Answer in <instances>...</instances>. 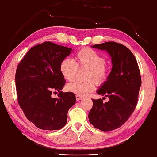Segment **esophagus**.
Masks as SVG:
<instances>
[{
	"instance_id": "esophagus-1",
	"label": "esophagus",
	"mask_w": 157,
	"mask_h": 157,
	"mask_svg": "<svg viewBox=\"0 0 157 157\" xmlns=\"http://www.w3.org/2000/svg\"><path fill=\"white\" fill-rule=\"evenodd\" d=\"M82 98H83V97L82 96H81V95H76V100H78V101H79V100H82Z\"/></svg>"
}]
</instances>
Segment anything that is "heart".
<instances>
[{
	"mask_svg": "<svg viewBox=\"0 0 157 157\" xmlns=\"http://www.w3.org/2000/svg\"><path fill=\"white\" fill-rule=\"evenodd\" d=\"M75 63L70 58H65L60 63V72L68 81L75 79L78 66L89 68L87 79H94L98 84H102L107 80L109 73V68L106 64V59L103 55L89 48H83L77 53ZM95 89L94 82L90 79L86 82L75 81L68 84L69 91L79 95H85Z\"/></svg>",
	"mask_w": 157,
	"mask_h": 157,
	"instance_id": "1",
	"label": "heart"
}]
</instances>
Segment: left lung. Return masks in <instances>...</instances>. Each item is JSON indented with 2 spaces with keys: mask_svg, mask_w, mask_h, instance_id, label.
I'll return each instance as SVG.
<instances>
[{
  "mask_svg": "<svg viewBox=\"0 0 157 157\" xmlns=\"http://www.w3.org/2000/svg\"><path fill=\"white\" fill-rule=\"evenodd\" d=\"M91 47L109 53L112 68L97 91L104 95L102 99L108 97L110 100L106 103L102 99L92 100L89 122L101 131H112L123 125L136 108L141 86L139 68L134 55L123 44L109 41Z\"/></svg>",
  "mask_w": 157,
  "mask_h": 157,
  "instance_id": "left-lung-1",
  "label": "left lung"
}]
</instances>
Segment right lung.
Segmentation results:
<instances>
[{"mask_svg":"<svg viewBox=\"0 0 157 157\" xmlns=\"http://www.w3.org/2000/svg\"><path fill=\"white\" fill-rule=\"evenodd\" d=\"M72 48L50 41L32 48L21 61L16 71L18 102L25 116L44 130H59L67 123L68 111L76 102L72 92L62 93L66 80L60 63ZM56 90L58 98L51 95Z\"/></svg>","mask_w":157,"mask_h":157,"instance_id":"obj_1","label":"right lung"}]
</instances>
